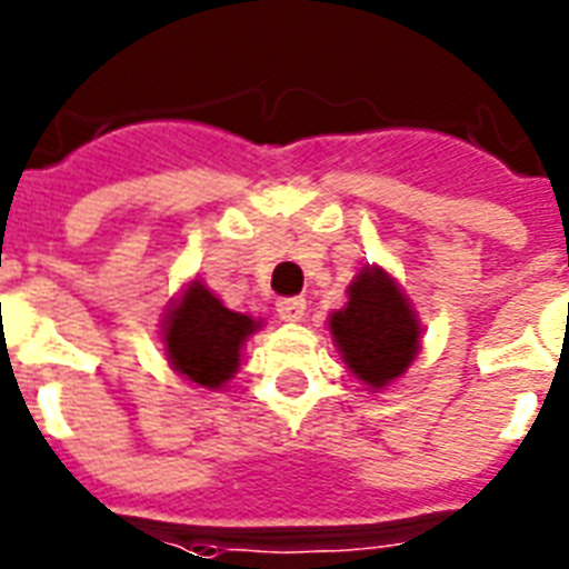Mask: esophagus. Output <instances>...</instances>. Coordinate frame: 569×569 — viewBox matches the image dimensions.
I'll return each instance as SVG.
<instances>
[{
  "label": "esophagus",
  "instance_id": "esophagus-1",
  "mask_svg": "<svg viewBox=\"0 0 569 569\" xmlns=\"http://www.w3.org/2000/svg\"><path fill=\"white\" fill-rule=\"evenodd\" d=\"M303 310H307V301L303 298H280L277 301V316L283 319V322H301L303 319Z\"/></svg>",
  "mask_w": 569,
  "mask_h": 569
}]
</instances>
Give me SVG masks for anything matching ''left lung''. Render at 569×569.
Returning <instances> with one entry per match:
<instances>
[{"mask_svg":"<svg viewBox=\"0 0 569 569\" xmlns=\"http://www.w3.org/2000/svg\"><path fill=\"white\" fill-rule=\"evenodd\" d=\"M331 333L352 372L381 388L418 355V319L381 268H367L349 286V303L331 316Z\"/></svg>","mask_w":569,"mask_h":569,"instance_id":"1","label":"left lung"}]
</instances>
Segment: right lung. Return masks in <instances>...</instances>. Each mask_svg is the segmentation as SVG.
<instances>
[{
	"mask_svg": "<svg viewBox=\"0 0 569 569\" xmlns=\"http://www.w3.org/2000/svg\"><path fill=\"white\" fill-rule=\"evenodd\" d=\"M259 325L232 313L202 283H193L167 316L163 340L172 367L193 385L220 388L238 370V349Z\"/></svg>",
	"mask_w": 569,
	"mask_h": 569,
	"instance_id": "obj_1",
	"label": "right lung"
}]
</instances>
